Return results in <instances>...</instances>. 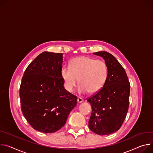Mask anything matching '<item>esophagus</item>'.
<instances>
[{"mask_svg":"<svg viewBox=\"0 0 153 153\" xmlns=\"http://www.w3.org/2000/svg\"><path fill=\"white\" fill-rule=\"evenodd\" d=\"M83 99L82 98H81V97H78V98H77V101H78V103H82V102H83Z\"/></svg>","mask_w":153,"mask_h":153,"instance_id":"34e87169","label":"esophagus"}]
</instances>
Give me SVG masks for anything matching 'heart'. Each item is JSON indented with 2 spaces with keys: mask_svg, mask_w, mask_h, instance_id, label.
<instances>
[{
  "mask_svg": "<svg viewBox=\"0 0 153 153\" xmlns=\"http://www.w3.org/2000/svg\"><path fill=\"white\" fill-rule=\"evenodd\" d=\"M61 75L64 88L68 92L74 91L78 80L79 94L88 92L93 94L105 86L108 77V67L104 61L79 56L71 61L70 67H63Z\"/></svg>",
  "mask_w": 153,
  "mask_h": 153,
  "instance_id": "heart-1",
  "label": "heart"
}]
</instances>
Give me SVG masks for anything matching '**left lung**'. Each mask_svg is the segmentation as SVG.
Returning a JSON list of instances; mask_svg holds the SVG:
<instances>
[{
  "instance_id": "8db88e82",
  "label": "left lung",
  "mask_w": 153,
  "mask_h": 153,
  "mask_svg": "<svg viewBox=\"0 0 153 153\" xmlns=\"http://www.w3.org/2000/svg\"><path fill=\"white\" fill-rule=\"evenodd\" d=\"M94 55L102 57L108 67L105 86L88 101L92 107L89 128L98 135H108L122 126L128 111L130 83L123 67L117 59L106 52Z\"/></svg>"
}]
</instances>
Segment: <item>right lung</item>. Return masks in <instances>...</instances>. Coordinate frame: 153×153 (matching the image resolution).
<instances>
[{"instance_id": "right-lung-1", "label": "right lung", "mask_w": 153, "mask_h": 153, "mask_svg": "<svg viewBox=\"0 0 153 153\" xmlns=\"http://www.w3.org/2000/svg\"><path fill=\"white\" fill-rule=\"evenodd\" d=\"M62 53L44 52L27 67L19 90L21 110L33 128L52 133L65 125L77 104L64 87Z\"/></svg>"}]
</instances>
